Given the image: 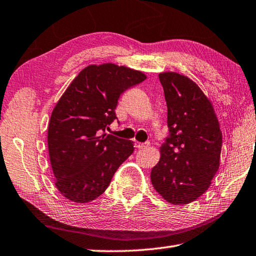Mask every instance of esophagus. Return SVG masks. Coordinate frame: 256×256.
I'll use <instances>...</instances> for the list:
<instances>
[{
  "mask_svg": "<svg viewBox=\"0 0 256 256\" xmlns=\"http://www.w3.org/2000/svg\"><path fill=\"white\" fill-rule=\"evenodd\" d=\"M148 146H149V142H134V147H136L137 149H142V148H146Z\"/></svg>",
  "mask_w": 256,
  "mask_h": 256,
  "instance_id": "esophagus-1",
  "label": "esophagus"
}]
</instances>
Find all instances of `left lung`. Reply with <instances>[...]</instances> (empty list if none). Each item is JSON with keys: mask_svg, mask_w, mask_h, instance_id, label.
<instances>
[{"mask_svg": "<svg viewBox=\"0 0 256 256\" xmlns=\"http://www.w3.org/2000/svg\"><path fill=\"white\" fill-rule=\"evenodd\" d=\"M170 134L152 170L155 190L167 202L188 204L207 190L218 170L222 132L213 106L194 81L176 72L159 74Z\"/></svg>", "mask_w": 256, "mask_h": 256, "instance_id": "left-lung-1", "label": "left lung"}]
</instances>
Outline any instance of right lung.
Instances as JSON below:
<instances>
[{
  "instance_id": "1",
  "label": "right lung",
  "mask_w": 256,
  "mask_h": 256,
  "mask_svg": "<svg viewBox=\"0 0 256 256\" xmlns=\"http://www.w3.org/2000/svg\"><path fill=\"white\" fill-rule=\"evenodd\" d=\"M144 79L142 72L126 66H89L58 101L48 129V147L56 186L68 200L88 203L97 198L134 152V142L100 134L117 119L120 96Z\"/></svg>"
}]
</instances>
